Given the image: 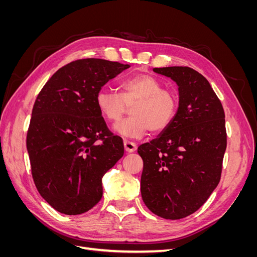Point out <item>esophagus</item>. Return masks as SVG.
<instances>
[{
  "instance_id": "1",
  "label": "esophagus",
  "mask_w": 257,
  "mask_h": 257,
  "mask_svg": "<svg viewBox=\"0 0 257 257\" xmlns=\"http://www.w3.org/2000/svg\"><path fill=\"white\" fill-rule=\"evenodd\" d=\"M124 149H125L126 152L132 153V152L136 151L137 146H136L135 143H132V142H128V141H124Z\"/></svg>"
}]
</instances>
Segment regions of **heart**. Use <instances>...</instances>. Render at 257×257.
<instances>
[{
	"label": "heart",
	"instance_id": "1",
	"mask_svg": "<svg viewBox=\"0 0 257 257\" xmlns=\"http://www.w3.org/2000/svg\"><path fill=\"white\" fill-rule=\"evenodd\" d=\"M97 109L108 122H116L131 109V118L113 125L116 134L130 138L144 136L148 130L153 134L166 131L176 118L179 99L176 93L163 88V83L154 76L139 74L123 80L119 94L108 89H100L95 95Z\"/></svg>",
	"mask_w": 257,
	"mask_h": 257
}]
</instances>
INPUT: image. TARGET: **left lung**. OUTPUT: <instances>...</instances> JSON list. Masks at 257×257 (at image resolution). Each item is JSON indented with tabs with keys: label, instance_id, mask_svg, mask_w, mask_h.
<instances>
[{
	"label": "left lung",
	"instance_id": "8db88e82",
	"mask_svg": "<svg viewBox=\"0 0 257 257\" xmlns=\"http://www.w3.org/2000/svg\"><path fill=\"white\" fill-rule=\"evenodd\" d=\"M178 84L179 108L170 126L138 147L144 161L142 197L167 220L203 206L220 182L226 150L225 113L205 77L188 66L153 68Z\"/></svg>",
	"mask_w": 257,
	"mask_h": 257
}]
</instances>
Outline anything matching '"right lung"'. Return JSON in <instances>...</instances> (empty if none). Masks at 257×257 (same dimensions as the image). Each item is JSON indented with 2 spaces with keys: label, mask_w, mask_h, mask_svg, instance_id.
<instances>
[{
  "label": "right lung",
  "mask_w": 257,
  "mask_h": 257,
  "mask_svg": "<svg viewBox=\"0 0 257 257\" xmlns=\"http://www.w3.org/2000/svg\"><path fill=\"white\" fill-rule=\"evenodd\" d=\"M128 64L77 60L46 82L33 106L27 135L32 177L57 211L77 215L102 198V178L124 153L122 139L108 130L95 95Z\"/></svg>",
  "instance_id": "1"
}]
</instances>
